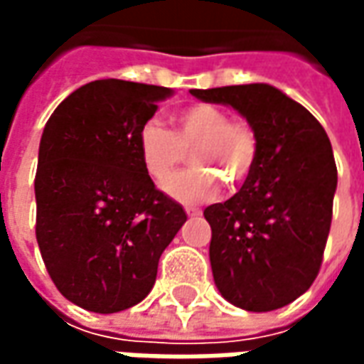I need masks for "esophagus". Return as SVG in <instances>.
Listing matches in <instances>:
<instances>
[{"mask_svg": "<svg viewBox=\"0 0 364 364\" xmlns=\"http://www.w3.org/2000/svg\"><path fill=\"white\" fill-rule=\"evenodd\" d=\"M185 213H187V216H191V218H195V216L200 214V210H198V208H187Z\"/></svg>", "mask_w": 364, "mask_h": 364, "instance_id": "34e87169", "label": "esophagus"}]
</instances>
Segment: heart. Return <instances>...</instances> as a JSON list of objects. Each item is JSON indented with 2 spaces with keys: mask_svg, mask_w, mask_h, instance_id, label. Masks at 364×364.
Returning a JSON list of instances; mask_svg holds the SVG:
<instances>
[{
  "mask_svg": "<svg viewBox=\"0 0 364 364\" xmlns=\"http://www.w3.org/2000/svg\"><path fill=\"white\" fill-rule=\"evenodd\" d=\"M138 154L146 171L158 181L173 173L185 154H191L195 169L167 179L164 191L177 203L200 205L220 193L211 171L230 187L250 177L257 159V134L245 120H230L220 107L197 103L175 114L173 132L156 119L144 122L138 130Z\"/></svg>",
  "mask_w": 364,
  "mask_h": 364,
  "instance_id": "1",
  "label": "heart"
}]
</instances>
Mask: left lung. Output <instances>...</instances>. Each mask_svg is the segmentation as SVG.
I'll return each mask as SVG.
<instances>
[{"label": "left lung", "instance_id": "8db88e82", "mask_svg": "<svg viewBox=\"0 0 364 364\" xmlns=\"http://www.w3.org/2000/svg\"><path fill=\"white\" fill-rule=\"evenodd\" d=\"M237 111L257 134L242 189L205 208L216 289L247 312H271L312 287L331 226L337 167L312 112L269 83L191 90Z\"/></svg>", "mask_w": 364, "mask_h": 364}]
</instances>
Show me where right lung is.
<instances>
[{
    "label": "right lung",
    "instance_id": "obj_1",
    "mask_svg": "<svg viewBox=\"0 0 364 364\" xmlns=\"http://www.w3.org/2000/svg\"><path fill=\"white\" fill-rule=\"evenodd\" d=\"M169 95V87L97 80L70 93L44 127L36 242L56 289L83 310L114 314L142 302L187 220L138 154V130Z\"/></svg>",
    "mask_w": 364,
    "mask_h": 364
}]
</instances>
